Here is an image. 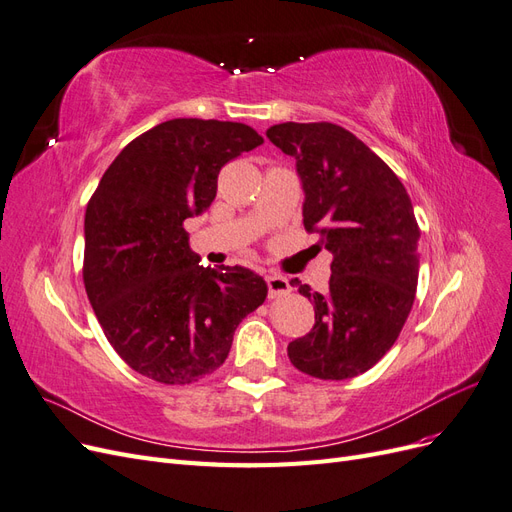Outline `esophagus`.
I'll return each instance as SVG.
<instances>
[{"label": "esophagus", "mask_w": 512, "mask_h": 512, "mask_svg": "<svg viewBox=\"0 0 512 512\" xmlns=\"http://www.w3.org/2000/svg\"><path fill=\"white\" fill-rule=\"evenodd\" d=\"M267 288H269L271 299H280V297H286V294L292 292L290 282L282 275H267Z\"/></svg>", "instance_id": "1"}]
</instances>
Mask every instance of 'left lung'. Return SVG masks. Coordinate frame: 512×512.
Listing matches in <instances>:
<instances>
[{
  "instance_id": "obj_1",
  "label": "left lung",
  "mask_w": 512,
  "mask_h": 512,
  "mask_svg": "<svg viewBox=\"0 0 512 512\" xmlns=\"http://www.w3.org/2000/svg\"><path fill=\"white\" fill-rule=\"evenodd\" d=\"M267 138L297 160L303 224L333 254L324 292L297 284L316 322L288 359L320 380L374 367L408 320L418 284V230L404 183L352 132L329 121L277 123Z\"/></svg>"
}]
</instances>
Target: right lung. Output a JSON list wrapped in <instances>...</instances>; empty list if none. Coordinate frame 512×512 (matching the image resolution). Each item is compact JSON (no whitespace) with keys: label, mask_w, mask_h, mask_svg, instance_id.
<instances>
[{"label":"right lung","mask_w":512,"mask_h":512,"mask_svg":"<svg viewBox=\"0 0 512 512\" xmlns=\"http://www.w3.org/2000/svg\"><path fill=\"white\" fill-rule=\"evenodd\" d=\"M262 145L245 123L170 119L106 168L85 211L83 282L108 344L134 371L192 384L230 352L239 322L267 299L243 267H200L183 222L218 192L224 164Z\"/></svg>","instance_id":"1"}]
</instances>
